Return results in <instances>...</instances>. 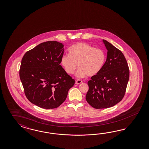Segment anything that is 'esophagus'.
Listing matches in <instances>:
<instances>
[{
  "instance_id": "1",
  "label": "esophagus",
  "mask_w": 149,
  "mask_h": 149,
  "mask_svg": "<svg viewBox=\"0 0 149 149\" xmlns=\"http://www.w3.org/2000/svg\"><path fill=\"white\" fill-rule=\"evenodd\" d=\"M82 82V81L80 80H77L75 81V84L77 85H80V84H81Z\"/></svg>"
}]
</instances>
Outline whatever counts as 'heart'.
Here are the masks:
<instances>
[{
    "instance_id": "obj_1",
    "label": "heart",
    "mask_w": 149,
    "mask_h": 149,
    "mask_svg": "<svg viewBox=\"0 0 149 149\" xmlns=\"http://www.w3.org/2000/svg\"><path fill=\"white\" fill-rule=\"evenodd\" d=\"M69 54L62 56L61 63L65 72L73 74L77 68L78 77H84L86 75L92 77L100 72L103 68L105 55L104 51L95 48L85 42H78L72 46L69 49Z\"/></svg>"
}]
</instances>
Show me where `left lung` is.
<instances>
[{
    "label": "left lung",
    "mask_w": 149,
    "mask_h": 149,
    "mask_svg": "<svg viewBox=\"0 0 149 149\" xmlns=\"http://www.w3.org/2000/svg\"><path fill=\"white\" fill-rule=\"evenodd\" d=\"M108 50L106 62L100 72L91 77L86 95L88 103L95 109L108 108L122 100L130 77V69L122 52L103 40Z\"/></svg>",
    "instance_id": "left-lung-1"
}]
</instances>
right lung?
I'll return each mask as SVG.
<instances>
[{
  "mask_svg": "<svg viewBox=\"0 0 149 149\" xmlns=\"http://www.w3.org/2000/svg\"><path fill=\"white\" fill-rule=\"evenodd\" d=\"M63 45L56 41L42 42L24 54L19 77L27 99L41 108H58L75 84L60 65Z\"/></svg>",
  "mask_w": 149,
  "mask_h": 149,
  "instance_id": "right-lung-1",
  "label": "right lung"
}]
</instances>
